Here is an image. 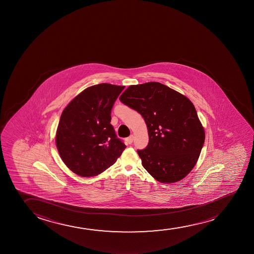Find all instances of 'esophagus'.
<instances>
[{
  "mask_svg": "<svg viewBox=\"0 0 254 254\" xmlns=\"http://www.w3.org/2000/svg\"><path fill=\"white\" fill-rule=\"evenodd\" d=\"M133 140H134V136H133V135H130L126 138V142H127L128 144H131L132 142H133Z\"/></svg>",
  "mask_w": 254,
  "mask_h": 254,
  "instance_id": "obj_1",
  "label": "esophagus"
}]
</instances>
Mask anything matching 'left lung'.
<instances>
[{
    "mask_svg": "<svg viewBox=\"0 0 254 254\" xmlns=\"http://www.w3.org/2000/svg\"><path fill=\"white\" fill-rule=\"evenodd\" d=\"M119 99L147 125L149 143L137 150L143 168L160 183L184 178L196 164L205 141L193 103L158 82L130 85Z\"/></svg>",
    "mask_w": 254,
    "mask_h": 254,
    "instance_id": "left-lung-1",
    "label": "left lung"
}]
</instances>
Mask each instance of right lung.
Listing matches in <instances>:
<instances>
[{
  "mask_svg": "<svg viewBox=\"0 0 254 254\" xmlns=\"http://www.w3.org/2000/svg\"><path fill=\"white\" fill-rule=\"evenodd\" d=\"M125 87L105 83L92 85L62 112L56 146L64 164L78 176H98L113 165L126 149L111 125L112 107Z\"/></svg>",
  "mask_w": 254,
  "mask_h": 254,
  "instance_id": "right-lung-1",
  "label": "right lung"
}]
</instances>
